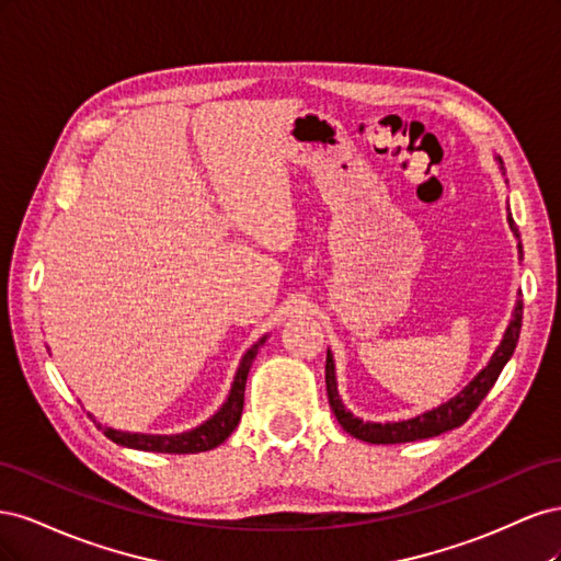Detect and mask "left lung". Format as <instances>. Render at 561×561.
I'll list each match as a JSON object with an SVG mask.
<instances>
[{"mask_svg": "<svg viewBox=\"0 0 561 561\" xmlns=\"http://www.w3.org/2000/svg\"><path fill=\"white\" fill-rule=\"evenodd\" d=\"M501 171H503V159L496 157ZM511 210V208H507ZM507 225H511V231L515 233V239H519V231L515 227L513 215L507 213ZM519 250V260L524 257L522 252V243H517ZM522 297V293H519ZM522 299L515 301L513 309V318L507 322V328L503 332L501 344L496 346L494 355H491L489 363L474 375L468 386H463L461 393H456L454 398H449L447 402L433 407V410L416 414L412 419H402V421H363L355 416L351 410H346V404L339 398L336 390V369H334V355L328 348V360H325V383H328V398H330V407L336 416V421L342 423V428L363 439V443L369 445H400V443H414V439H426V437H435L443 435L447 431H454L458 426L470 419V414L478 410V404L484 400V396L491 390V386L496 383L499 375L503 371V367L507 365V360L513 358L517 339H519V330H522Z\"/></svg>", "mask_w": 561, "mask_h": 561, "instance_id": "obj_1", "label": "left lung"}]
</instances>
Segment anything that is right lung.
Wrapping results in <instances>:
<instances>
[{
	"mask_svg": "<svg viewBox=\"0 0 561 561\" xmlns=\"http://www.w3.org/2000/svg\"><path fill=\"white\" fill-rule=\"evenodd\" d=\"M268 339V334H264L262 339H257L241 358L239 369H236V377L231 383V390L227 400L222 402V407L208 419L203 421L201 426L184 431V433H175V435H149V433H128V431H116V428H107L103 423H98L93 414H89L93 419L95 426L103 431L112 443L122 445V447H130V449H140V451H159V454H198V451H210L215 447H219L225 439L236 431L243 414V400H245V381H248V371L252 367V360L257 358V351L264 346V342Z\"/></svg>",
	"mask_w": 561,
	"mask_h": 561,
	"instance_id": "1",
	"label": "right lung"
}]
</instances>
